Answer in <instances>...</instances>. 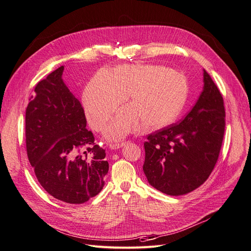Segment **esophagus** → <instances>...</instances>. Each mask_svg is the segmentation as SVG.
I'll return each mask as SVG.
<instances>
[{"label": "esophagus", "instance_id": "esophagus-1", "mask_svg": "<svg viewBox=\"0 0 251 251\" xmlns=\"http://www.w3.org/2000/svg\"><path fill=\"white\" fill-rule=\"evenodd\" d=\"M126 143H118V144H109V148L110 149L113 150H116V149H120V148H122L123 146H125Z\"/></svg>", "mask_w": 251, "mask_h": 251}]
</instances>
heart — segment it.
Wrapping results in <instances>:
<instances>
[{"instance_id":"obj_1","label":"heart","mask_w":251,"mask_h":251,"mask_svg":"<svg viewBox=\"0 0 251 251\" xmlns=\"http://www.w3.org/2000/svg\"><path fill=\"white\" fill-rule=\"evenodd\" d=\"M131 103L119 111L105 130L109 138L170 124L179 115L187 97V81L179 72L160 65H124L98 71L83 93L82 102L91 126L101 130L121 103Z\"/></svg>"}]
</instances>
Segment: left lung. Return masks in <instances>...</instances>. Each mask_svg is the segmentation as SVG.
<instances>
[{
  "mask_svg": "<svg viewBox=\"0 0 251 251\" xmlns=\"http://www.w3.org/2000/svg\"><path fill=\"white\" fill-rule=\"evenodd\" d=\"M226 127L224 98L203 70V89L179 123L147 136L143 170L154 188L183 196L200 187L217 162Z\"/></svg>",
  "mask_w": 251,
  "mask_h": 251,
  "instance_id": "1",
  "label": "left lung"
}]
</instances>
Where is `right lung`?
I'll return each instance as SVG.
<instances>
[{
  "instance_id": "obj_1",
  "label": "right lung",
  "mask_w": 251,
  "mask_h": 251,
  "mask_svg": "<svg viewBox=\"0 0 251 251\" xmlns=\"http://www.w3.org/2000/svg\"><path fill=\"white\" fill-rule=\"evenodd\" d=\"M59 67L35 87L25 109V146L36 178L51 197L83 203L104 186L105 150L86 128L80 102L62 79Z\"/></svg>"
}]
</instances>
